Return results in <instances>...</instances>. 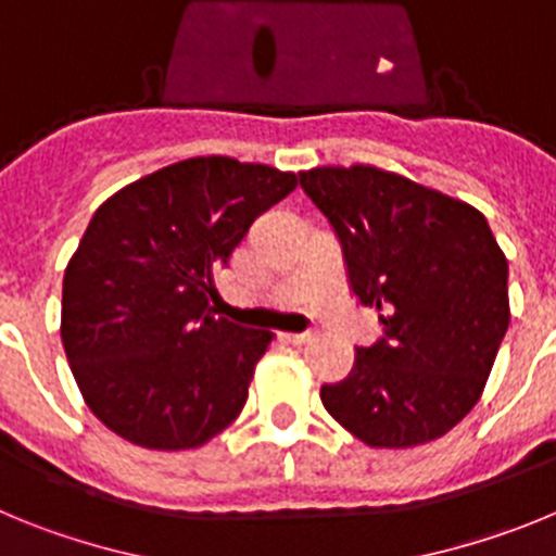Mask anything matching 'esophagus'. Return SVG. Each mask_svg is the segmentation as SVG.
<instances>
[{"label": "esophagus", "instance_id": "34e87169", "mask_svg": "<svg viewBox=\"0 0 556 556\" xmlns=\"http://www.w3.org/2000/svg\"><path fill=\"white\" fill-rule=\"evenodd\" d=\"M287 339L292 342V345H306V342H312L314 333L312 331H301V333H287Z\"/></svg>", "mask_w": 556, "mask_h": 556}]
</instances>
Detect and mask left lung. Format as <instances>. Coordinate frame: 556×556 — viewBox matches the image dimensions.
I'll list each match as a JSON object with an SVG mask.
<instances>
[{"instance_id": "8db88e82", "label": "left lung", "mask_w": 556, "mask_h": 556, "mask_svg": "<svg viewBox=\"0 0 556 556\" xmlns=\"http://www.w3.org/2000/svg\"><path fill=\"white\" fill-rule=\"evenodd\" d=\"M331 223L348 283L381 312L328 415L372 448H412L454 429L481 397L509 326L507 258L473 205L376 166L298 175Z\"/></svg>"}]
</instances>
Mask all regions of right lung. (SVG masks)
<instances>
[{
    "label": "right lung",
    "mask_w": 556,
    "mask_h": 556,
    "mask_svg": "<svg viewBox=\"0 0 556 556\" xmlns=\"http://www.w3.org/2000/svg\"><path fill=\"white\" fill-rule=\"evenodd\" d=\"M294 186L292 172L208 155L97 208L63 275L61 339L88 409L127 443L198 448L242 412L273 333L214 317V275Z\"/></svg>",
    "instance_id": "add662e5"
}]
</instances>
